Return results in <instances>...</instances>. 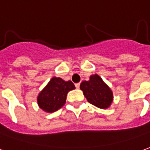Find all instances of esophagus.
<instances>
[{
    "mask_svg": "<svg viewBox=\"0 0 150 150\" xmlns=\"http://www.w3.org/2000/svg\"><path fill=\"white\" fill-rule=\"evenodd\" d=\"M75 86H76V88L77 89H79V87H80V83H76V84H75Z\"/></svg>",
    "mask_w": 150,
    "mask_h": 150,
    "instance_id": "obj_1",
    "label": "esophagus"
}]
</instances>
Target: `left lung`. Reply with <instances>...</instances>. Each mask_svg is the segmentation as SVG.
<instances>
[{"label":"left lung","instance_id":"1","mask_svg":"<svg viewBox=\"0 0 150 150\" xmlns=\"http://www.w3.org/2000/svg\"><path fill=\"white\" fill-rule=\"evenodd\" d=\"M80 89L89 103L100 108H108L112 102V92L99 75L90 77L89 81H83Z\"/></svg>","mask_w":150,"mask_h":150}]
</instances>
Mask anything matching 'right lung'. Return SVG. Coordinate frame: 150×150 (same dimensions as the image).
<instances>
[{
	"label": "right lung",
	"instance_id": "1",
	"mask_svg": "<svg viewBox=\"0 0 150 150\" xmlns=\"http://www.w3.org/2000/svg\"><path fill=\"white\" fill-rule=\"evenodd\" d=\"M73 89L75 86L71 81H65L60 77H54L39 93L38 105L45 112H55L64 106L67 94Z\"/></svg>",
	"mask_w": 150,
	"mask_h": 150
}]
</instances>
